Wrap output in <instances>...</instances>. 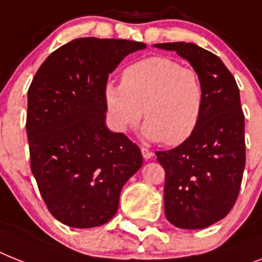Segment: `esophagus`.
Here are the masks:
<instances>
[{
    "label": "esophagus",
    "instance_id": "34e87169",
    "mask_svg": "<svg viewBox=\"0 0 262 262\" xmlns=\"http://www.w3.org/2000/svg\"><path fill=\"white\" fill-rule=\"evenodd\" d=\"M141 153H142V157H144L145 160H150V158L153 157V151L149 150L148 148H144V146L141 148Z\"/></svg>",
    "mask_w": 262,
    "mask_h": 262
}]
</instances>
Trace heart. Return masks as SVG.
Listing matches in <instances>:
<instances>
[{"mask_svg":"<svg viewBox=\"0 0 262 262\" xmlns=\"http://www.w3.org/2000/svg\"><path fill=\"white\" fill-rule=\"evenodd\" d=\"M104 98L114 127L126 132L145 117L142 135L180 145L201 120L205 90L197 70L170 57H149L126 67L121 83L107 82Z\"/></svg>","mask_w":262,"mask_h":262,"instance_id":"1","label":"heart"}]
</instances>
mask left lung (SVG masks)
Wrapping results in <instances>:
<instances>
[{"instance_id":"8db88e82","label":"left lung","mask_w":262,"mask_h":262,"mask_svg":"<svg viewBox=\"0 0 262 262\" xmlns=\"http://www.w3.org/2000/svg\"><path fill=\"white\" fill-rule=\"evenodd\" d=\"M174 50L200 74L201 120L190 137L156 151L165 170V216L181 229H202L230 212L245 168V124L236 80L216 54L189 42L156 43Z\"/></svg>"}]
</instances>
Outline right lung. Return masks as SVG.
<instances>
[{"label": "right lung", "instance_id": "obj_1", "mask_svg": "<svg viewBox=\"0 0 262 262\" xmlns=\"http://www.w3.org/2000/svg\"><path fill=\"white\" fill-rule=\"evenodd\" d=\"M146 45L85 37L65 43L28 90L30 169L52 216L73 228L106 224L121 189L141 168V150L105 126L104 88L125 57Z\"/></svg>", "mask_w": 262, "mask_h": 262}]
</instances>
